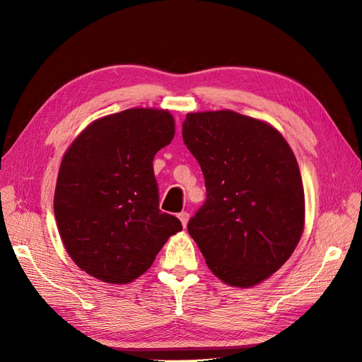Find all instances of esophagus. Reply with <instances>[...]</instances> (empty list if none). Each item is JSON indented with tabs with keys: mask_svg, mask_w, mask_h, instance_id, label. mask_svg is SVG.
Returning <instances> with one entry per match:
<instances>
[{
	"mask_svg": "<svg viewBox=\"0 0 362 362\" xmlns=\"http://www.w3.org/2000/svg\"><path fill=\"white\" fill-rule=\"evenodd\" d=\"M189 213L187 211H181L180 214H178V218H180V221H181V223H182V226L185 228V226H187V223H189Z\"/></svg>",
	"mask_w": 362,
	"mask_h": 362,
	"instance_id": "1",
	"label": "esophagus"
}]
</instances>
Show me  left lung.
<instances>
[{"instance_id":"8db88e82","label":"left lung","mask_w":362,"mask_h":362,"mask_svg":"<svg viewBox=\"0 0 362 362\" xmlns=\"http://www.w3.org/2000/svg\"><path fill=\"white\" fill-rule=\"evenodd\" d=\"M182 139L206 189L189 234L218 279L254 287L291 257L303 233L305 194L293 151L267 122L231 110L189 113Z\"/></svg>"}]
</instances>
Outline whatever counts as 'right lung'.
Returning a JSON list of instances; mask_svg holds the SVG:
<instances>
[{"label": "right lung", "instance_id": "obj_1", "mask_svg": "<svg viewBox=\"0 0 362 362\" xmlns=\"http://www.w3.org/2000/svg\"><path fill=\"white\" fill-rule=\"evenodd\" d=\"M175 136L168 110L128 108L95 120L63 156L54 214L74 262L108 284H128L152 266L182 226L161 213L152 161Z\"/></svg>", "mask_w": 362, "mask_h": 362}]
</instances>
